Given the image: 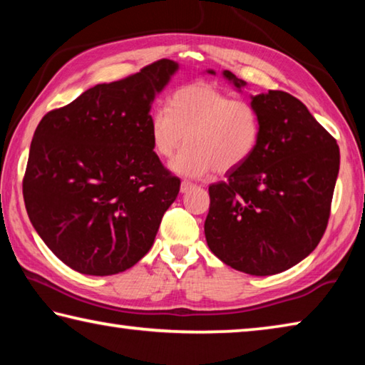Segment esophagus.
I'll use <instances>...</instances> for the list:
<instances>
[{
	"label": "esophagus",
	"instance_id": "1",
	"mask_svg": "<svg viewBox=\"0 0 365 365\" xmlns=\"http://www.w3.org/2000/svg\"><path fill=\"white\" fill-rule=\"evenodd\" d=\"M191 188H195V185H193V183H190V182H182V185H180V191H182V193H188V191H190Z\"/></svg>",
	"mask_w": 365,
	"mask_h": 365
}]
</instances>
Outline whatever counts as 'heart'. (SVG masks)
Masks as SVG:
<instances>
[{"label": "heart", "instance_id": "b5f03b06", "mask_svg": "<svg viewBox=\"0 0 365 365\" xmlns=\"http://www.w3.org/2000/svg\"><path fill=\"white\" fill-rule=\"evenodd\" d=\"M153 150L170 158L185 140L188 146L170 160L177 175L202 178L214 170L243 165L259 145L261 115L255 104L232 96L207 82L182 86L169 108H156L148 122Z\"/></svg>", "mask_w": 365, "mask_h": 365}]
</instances>
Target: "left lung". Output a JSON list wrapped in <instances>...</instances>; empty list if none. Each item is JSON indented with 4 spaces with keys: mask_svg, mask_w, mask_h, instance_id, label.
I'll use <instances>...</instances> for the list:
<instances>
[{
    "mask_svg": "<svg viewBox=\"0 0 365 365\" xmlns=\"http://www.w3.org/2000/svg\"><path fill=\"white\" fill-rule=\"evenodd\" d=\"M207 73L215 72L209 69ZM242 91L245 80L222 72ZM261 115L252 156L227 180L209 187L205 222L209 250L250 275H274L316 250L327 228L339 170L336 140L298 98L285 91L251 95Z\"/></svg>",
    "mask_w": 365,
    "mask_h": 365,
    "instance_id": "obj_1",
    "label": "left lung"
}]
</instances>
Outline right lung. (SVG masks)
I'll return each mask as SVG.
<instances>
[{
  "label": "right lung",
  "mask_w": 365,
  "mask_h": 365,
  "mask_svg": "<svg viewBox=\"0 0 365 365\" xmlns=\"http://www.w3.org/2000/svg\"><path fill=\"white\" fill-rule=\"evenodd\" d=\"M180 66L160 59L83 91L40 120L22 191L45 245L85 275L130 269L156 238L180 180L153 151L151 104Z\"/></svg>",
  "instance_id": "right-lung-1"
}]
</instances>
